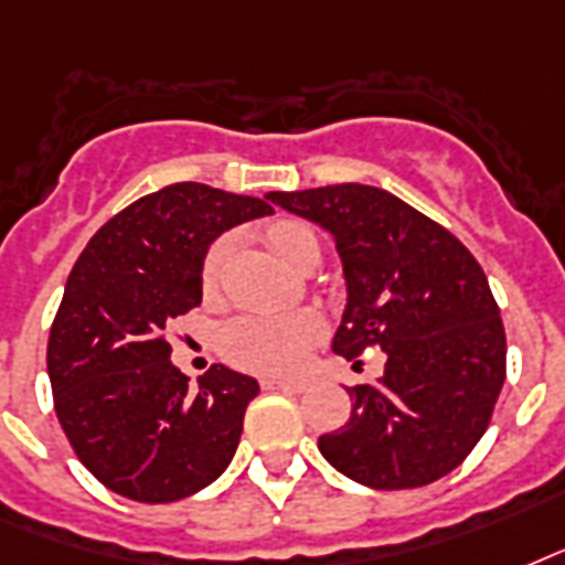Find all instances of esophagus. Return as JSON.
<instances>
[{"label": "esophagus", "instance_id": "1", "mask_svg": "<svg viewBox=\"0 0 565 565\" xmlns=\"http://www.w3.org/2000/svg\"><path fill=\"white\" fill-rule=\"evenodd\" d=\"M262 388H277V392H295V395H300V392H306V388H309V383H306V380L265 377L262 380Z\"/></svg>", "mask_w": 565, "mask_h": 565}]
</instances>
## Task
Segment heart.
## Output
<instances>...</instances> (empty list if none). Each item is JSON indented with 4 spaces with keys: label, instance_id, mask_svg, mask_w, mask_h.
<instances>
[{
    "label": "heart",
    "instance_id": "1",
    "mask_svg": "<svg viewBox=\"0 0 565 565\" xmlns=\"http://www.w3.org/2000/svg\"><path fill=\"white\" fill-rule=\"evenodd\" d=\"M270 250L286 262L288 268H303L309 259H318V238L297 221H277L268 226ZM230 253V238L212 244L203 262L205 288H214L221 277L223 262ZM323 323L315 312L291 315H242L223 327L221 348L223 353L242 365V369L262 371V374H291L306 362L309 348L321 339Z\"/></svg>",
    "mask_w": 565,
    "mask_h": 565
}]
</instances>
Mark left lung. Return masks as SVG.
Returning <instances> with one entry per match:
<instances>
[{"label":"left lung","mask_w":565,"mask_h":565,"mask_svg":"<svg viewBox=\"0 0 565 565\" xmlns=\"http://www.w3.org/2000/svg\"><path fill=\"white\" fill-rule=\"evenodd\" d=\"M265 196L335 242L348 303L332 351L386 353L383 377L351 388V422L318 439L323 460L371 489L445 478L487 433L507 374L504 323L478 259L383 188Z\"/></svg>","instance_id":"obj_1"}]
</instances>
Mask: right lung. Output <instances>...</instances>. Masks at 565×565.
Wrapping results in <instances>:
<instances>
[{"instance_id": "add662e5", "label": "right lung", "mask_w": 565, "mask_h": 565, "mask_svg": "<svg viewBox=\"0 0 565 565\" xmlns=\"http://www.w3.org/2000/svg\"><path fill=\"white\" fill-rule=\"evenodd\" d=\"M265 214L259 196L177 182L115 214L70 270L46 348L55 413L82 466L117 495L170 504L235 457L259 383L212 365L191 392L168 327L203 300L214 238Z\"/></svg>"}]
</instances>
